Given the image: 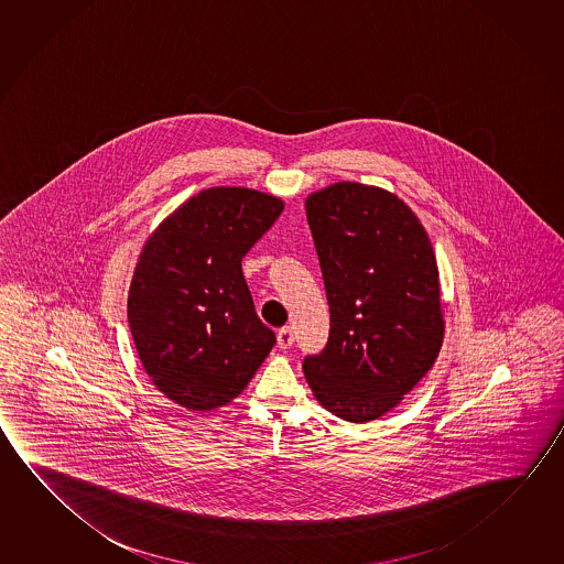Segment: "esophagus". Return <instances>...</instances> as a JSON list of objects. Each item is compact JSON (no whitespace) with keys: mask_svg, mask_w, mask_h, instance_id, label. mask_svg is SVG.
<instances>
[{"mask_svg":"<svg viewBox=\"0 0 564 564\" xmlns=\"http://www.w3.org/2000/svg\"><path fill=\"white\" fill-rule=\"evenodd\" d=\"M293 341H295V334H293V329L289 328V326L279 329L278 344L281 349H286V347L293 346Z\"/></svg>","mask_w":564,"mask_h":564,"instance_id":"esophagus-1","label":"esophagus"}]
</instances>
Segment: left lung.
<instances>
[{
    "instance_id": "left-lung-1",
    "label": "left lung",
    "mask_w": 564,
    "mask_h": 564,
    "mask_svg": "<svg viewBox=\"0 0 564 564\" xmlns=\"http://www.w3.org/2000/svg\"><path fill=\"white\" fill-rule=\"evenodd\" d=\"M329 304V338L304 359L314 397L354 424L379 420L434 367L445 321L420 218L394 193L332 183L304 200Z\"/></svg>"
}]
</instances>
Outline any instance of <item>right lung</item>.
I'll use <instances>...</instances> for the list:
<instances>
[{
    "mask_svg": "<svg viewBox=\"0 0 564 564\" xmlns=\"http://www.w3.org/2000/svg\"><path fill=\"white\" fill-rule=\"evenodd\" d=\"M285 203L248 187H210L148 236L132 273L129 324L150 381L208 412L242 394L275 334L258 318L242 258Z\"/></svg>",
    "mask_w": 564,
    "mask_h": 564,
    "instance_id": "obj_1",
    "label": "right lung"
}]
</instances>
